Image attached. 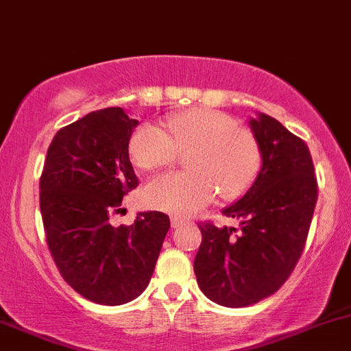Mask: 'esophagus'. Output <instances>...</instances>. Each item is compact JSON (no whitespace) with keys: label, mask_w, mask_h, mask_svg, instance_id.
I'll return each instance as SVG.
<instances>
[{"label":"esophagus","mask_w":351,"mask_h":351,"mask_svg":"<svg viewBox=\"0 0 351 351\" xmlns=\"http://www.w3.org/2000/svg\"><path fill=\"white\" fill-rule=\"evenodd\" d=\"M184 222H186V219H184V217H180V216H172L171 217L172 228H179V226H182Z\"/></svg>","instance_id":"obj_1"}]
</instances>
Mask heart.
Masks as SVG:
<instances>
[{
    "mask_svg": "<svg viewBox=\"0 0 351 351\" xmlns=\"http://www.w3.org/2000/svg\"><path fill=\"white\" fill-rule=\"evenodd\" d=\"M165 130L144 123L132 134L129 152L135 165L156 171L187 152L191 172H167L144 189L147 206L171 214H191L216 197L246 194L261 169V149L250 130L213 108H191L169 117Z\"/></svg>",
    "mask_w": 351,
    "mask_h": 351,
    "instance_id": "b5f03b06",
    "label": "heart"
}]
</instances>
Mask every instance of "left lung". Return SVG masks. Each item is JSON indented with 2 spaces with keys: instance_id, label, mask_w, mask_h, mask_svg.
<instances>
[{
  "instance_id": "1",
  "label": "left lung",
  "mask_w": 351,
  "mask_h": 351,
  "mask_svg": "<svg viewBox=\"0 0 351 351\" xmlns=\"http://www.w3.org/2000/svg\"><path fill=\"white\" fill-rule=\"evenodd\" d=\"M250 125L263 156L251 189L222 210L237 228L199 222L202 243L194 259L201 291L214 303L244 308L276 293L291 276L306 243L318 199L308 145L273 117Z\"/></svg>"
}]
</instances>
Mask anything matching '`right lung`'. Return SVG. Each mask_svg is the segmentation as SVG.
<instances>
[{
	"label": "right lung",
	"mask_w": 351,
	"mask_h": 351,
	"mask_svg": "<svg viewBox=\"0 0 351 351\" xmlns=\"http://www.w3.org/2000/svg\"><path fill=\"white\" fill-rule=\"evenodd\" d=\"M137 123L120 107L90 112L56 132L40 177L45 236L60 274L78 295L107 306L144 291L171 228L157 210L130 226L110 222L138 186L129 159Z\"/></svg>",
	"instance_id": "obj_1"
}]
</instances>
